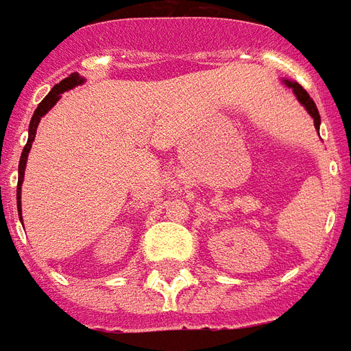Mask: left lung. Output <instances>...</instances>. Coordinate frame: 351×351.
Returning a JSON list of instances; mask_svg holds the SVG:
<instances>
[{
    "label": "left lung",
    "mask_w": 351,
    "mask_h": 351,
    "mask_svg": "<svg viewBox=\"0 0 351 351\" xmlns=\"http://www.w3.org/2000/svg\"><path fill=\"white\" fill-rule=\"evenodd\" d=\"M287 85L290 87V89L294 90L295 96H298V100L305 106V110L308 111V115L314 119V128H320V113H318V108H316V104H314L313 98L308 96L307 90L303 89L300 83H290L288 80H287Z\"/></svg>",
    "instance_id": "1"
}]
</instances>
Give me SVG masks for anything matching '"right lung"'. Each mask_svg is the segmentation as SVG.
<instances>
[{
	"mask_svg": "<svg viewBox=\"0 0 351 351\" xmlns=\"http://www.w3.org/2000/svg\"><path fill=\"white\" fill-rule=\"evenodd\" d=\"M83 80L80 77V74H70L69 77H64L63 82H59L53 87V89L48 93V96L44 98L43 102L38 104V108L35 110L33 117H31V123H29V137H27V143H25V147L22 150V156H20V165H18V186H16V202H18V214L22 212V204H20V197H22V182H23V171H25V162H27V154H29L31 150V143L35 141V134H37V126L40 123V117L46 115L48 111L56 106V102L59 100V96L64 90L72 89V87H76L80 85Z\"/></svg>",
	"mask_w": 351,
	"mask_h": 351,
	"instance_id": "add662e5",
	"label": "right lung"
}]
</instances>
